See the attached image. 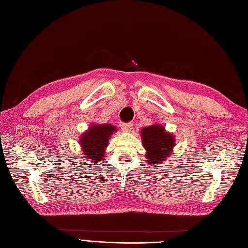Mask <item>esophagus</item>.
<instances>
[{
  "instance_id": "obj_1",
  "label": "esophagus",
  "mask_w": 248,
  "mask_h": 248,
  "mask_svg": "<svg viewBox=\"0 0 248 248\" xmlns=\"http://www.w3.org/2000/svg\"><path fill=\"white\" fill-rule=\"evenodd\" d=\"M120 126L124 132H130L132 130V123H122Z\"/></svg>"
}]
</instances>
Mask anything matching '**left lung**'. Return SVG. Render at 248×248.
Wrapping results in <instances>:
<instances>
[{
  "label": "left lung",
  "mask_w": 248,
  "mask_h": 248,
  "mask_svg": "<svg viewBox=\"0 0 248 248\" xmlns=\"http://www.w3.org/2000/svg\"><path fill=\"white\" fill-rule=\"evenodd\" d=\"M141 144L146 150V163H164L174 153L176 138L161 124H153L140 130Z\"/></svg>",
  "instance_id": "8db88e82"
}]
</instances>
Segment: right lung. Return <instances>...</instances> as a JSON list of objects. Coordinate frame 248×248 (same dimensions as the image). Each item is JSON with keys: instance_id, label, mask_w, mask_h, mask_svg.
I'll use <instances>...</instances> for the list:
<instances>
[{"instance_id": "right-lung-1", "label": "right lung", "mask_w": 248, "mask_h": 248, "mask_svg": "<svg viewBox=\"0 0 248 248\" xmlns=\"http://www.w3.org/2000/svg\"><path fill=\"white\" fill-rule=\"evenodd\" d=\"M116 131L117 127L111 124L92 123L89 125L88 130L81 133L78 140L82 160H87L91 164L101 162L106 158L104 155L111 134Z\"/></svg>"}]
</instances>
